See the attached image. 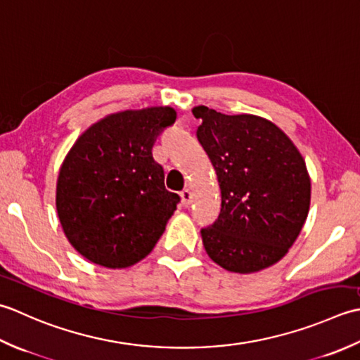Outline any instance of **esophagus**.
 <instances>
[{
	"label": "esophagus",
	"mask_w": 360,
	"mask_h": 360,
	"mask_svg": "<svg viewBox=\"0 0 360 360\" xmlns=\"http://www.w3.org/2000/svg\"><path fill=\"white\" fill-rule=\"evenodd\" d=\"M180 197H181L183 207H189L191 202H193V194H191L189 189H183L180 193Z\"/></svg>",
	"instance_id": "obj_1"
}]
</instances>
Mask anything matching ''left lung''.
<instances>
[{
    "mask_svg": "<svg viewBox=\"0 0 360 360\" xmlns=\"http://www.w3.org/2000/svg\"><path fill=\"white\" fill-rule=\"evenodd\" d=\"M197 139L221 186L216 222L202 229L210 258L229 272L253 274L289 252L306 222L311 179L295 144L274 122L199 105Z\"/></svg>",
    "mask_w": 360,
    "mask_h": 360,
    "instance_id": "obj_1",
    "label": "left lung"
}]
</instances>
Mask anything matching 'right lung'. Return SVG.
<instances>
[{
    "mask_svg": "<svg viewBox=\"0 0 360 360\" xmlns=\"http://www.w3.org/2000/svg\"><path fill=\"white\" fill-rule=\"evenodd\" d=\"M172 107L113 113L93 124L65 157L56 207L65 236L98 266L126 269L146 258L177 210L152 157L157 136L172 126Z\"/></svg>",
    "mask_w": 360,
    "mask_h": 360,
    "instance_id": "right-lung-1",
    "label": "right lung"
}]
</instances>
